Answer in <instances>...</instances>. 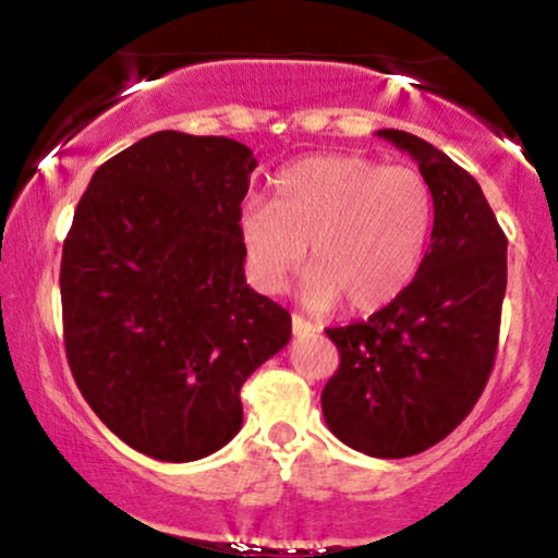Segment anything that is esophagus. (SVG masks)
Segmentation results:
<instances>
[{"label":"esophagus","mask_w":558,"mask_h":558,"mask_svg":"<svg viewBox=\"0 0 558 558\" xmlns=\"http://www.w3.org/2000/svg\"><path fill=\"white\" fill-rule=\"evenodd\" d=\"M291 328H293V332H296V336H310V332L319 330V325H315L312 319H306L301 315H293L291 317Z\"/></svg>","instance_id":"1"}]
</instances>
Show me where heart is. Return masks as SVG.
<instances>
[{
    "mask_svg": "<svg viewBox=\"0 0 558 558\" xmlns=\"http://www.w3.org/2000/svg\"><path fill=\"white\" fill-rule=\"evenodd\" d=\"M433 189L417 168L362 155H319L288 165L275 196H248L239 230L257 286L283 291L310 246L304 299L328 310L375 312L407 291L433 233Z\"/></svg>",
    "mask_w": 558,
    "mask_h": 558,
    "instance_id": "obj_1",
    "label": "heart"
}]
</instances>
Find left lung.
Here are the masks:
<instances>
[{
	"label": "left lung",
	"instance_id": "8db88e82",
	"mask_svg": "<svg viewBox=\"0 0 558 558\" xmlns=\"http://www.w3.org/2000/svg\"><path fill=\"white\" fill-rule=\"evenodd\" d=\"M417 159L435 220L420 272L362 323L328 328L338 369L323 388L336 438L377 459H403L446 438L493 373L506 293V233L475 178L407 131L386 128Z\"/></svg>",
	"mask_w": 558,
	"mask_h": 558
}]
</instances>
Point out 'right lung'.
<instances>
[{"instance_id":"right-lung-1","label":"right lung","mask_w":558,"mask_h":558,"mask_svg":"<svg viewBox=\"0 0 558 558\" xmlns=\"http://www.w3.org/2000/svg\"><path fill=\"white\" fill-rule=\"evenodd\" d=\"M257 168L226 136L159 131L94 172L62 243V338L96 417L159 462L241 430V386L291 338L246 286L239 215Z\"/></svg>"}]
</instances>
